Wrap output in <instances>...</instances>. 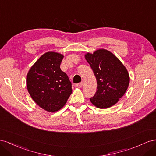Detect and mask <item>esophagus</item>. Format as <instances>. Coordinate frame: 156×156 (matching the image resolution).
Listing matches in <instances>:
<instances>
[{
    "label": "esophagus",
    "instance_id": "34e87169",
    "mask_svg": "<svg viewBox=\"0 0 156 156\" xmlns=\"http://www.w3.org/2000/svg\"><path fill=\"white\" fill-rule=\"evenodd\" d=\"M83 86V83H77L76 85V87H78V88H81Z\"/></svg>",
    "mask_w": 156,
    "mask_h": 156
}]
</instances>
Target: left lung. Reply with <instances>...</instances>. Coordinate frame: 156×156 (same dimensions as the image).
I'll return each instance as SVG.
<instances>
[{"label": "left lung", "instance_id": "obj_1", "mask_svg": "<svg viewBox=\"0 0 156 156\" xmlns=\"http://www.w3.org/2000/svg\"><path fill=\"white\" fill-rule=\"evenodd\" d=\"M85 58L97 79V91L91 103L99 108H108L116 104L126 92L129 75L126 66L112 52L99 49L87 53Z\"/></svg>", "mask_w": 156, "mask_h": 156}]
</instances>
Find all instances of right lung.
I'll use <instances>...</instances> for the list:
<instances>
[{
	"label": "right lung",
	"mask_w": 156,
	"mask_h": 156,
	"mask_svg": "<svg viewBox=\"0 0 156 156\" xmlns=\"http://www.w3.org/2000/svg\"><path fill=\"white\" fill-rule=\"evenodd\" d=\"M63 55L55 51L43 54L27 74V87L40 107L55 112L63 107L72 93V83L60 69Z\"/></svg>",
	"instance_id": "1"
}]
</instances>
